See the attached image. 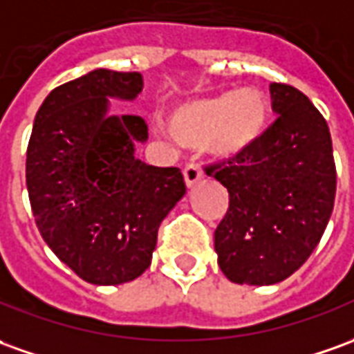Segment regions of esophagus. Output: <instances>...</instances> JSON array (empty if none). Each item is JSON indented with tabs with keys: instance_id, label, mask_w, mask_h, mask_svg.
<instances>
[{
	"instance_id": "1",
	"label": "esophagus",
	"mask_w": 354,
	"mask_h": 354,
	"mask_svg": "<svg viewBox=\"0 0 354 354\" xmlns=\"http://www.w3.org/2000/svg\"><path fill=\"white\" fill-rule=\"evenodd\" d=\"M183 177H185V185H187L189 189H192V187L202 179V169L198 165H187L185 171H183Z\"/></svg>"
}]
</instances>
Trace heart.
<instances>
[{
	"instance_id": "obj_1",
	"label": "heart",
	"mask_w": 354,
	"mask_h": 354,
	"mask_svg": "<svg viewBox=\"0 0 354 354\" xmlns=\"http://www.w3.org/2000/svg\"><path fill=\"white\" fill-rule=\"evenodd\" d=\"M272 104L262 90L247 86L187 100L165 113L169 135L179 145L208 153L216 162H239L264 138Z\"/></svg>"
}]
</instances>
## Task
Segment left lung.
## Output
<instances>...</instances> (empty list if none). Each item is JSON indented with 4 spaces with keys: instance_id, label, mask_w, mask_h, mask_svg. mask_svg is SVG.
I'll return each mask as SVG.
<instances>
[{
    "instance_id": "1",
    "label": "left lung",
    "mask_w": 354,
    "mask_h": 354,
    "mask_svg": "<svg viewBox=\"0 0 354 354\" xmlns=\"http://www.w3.org/2000/svg\"><path fill=\"white\" fill-rule=\"evenodd\" d=\"M277 121L239 162L209 167L229 192L214 233L229 281L274 285L308 260L330 221L335 163L326 119L301 90L270 84Z\"/></svg>"
}]
</instances>
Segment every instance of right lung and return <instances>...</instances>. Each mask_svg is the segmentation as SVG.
<instances>
[{
    "label": "right lung",
    "mask_w": 354,
    "mask_h": 354,
    "mask_svg": "<svg viewBox=\"0 0 354 354\" xmlns=\"http://www.w3.org/2000/svg\"><path fill=\"white\" fill-rule=\"evenodd\" d=\"M140 73L94 69L51 90L34 117L26 189L46 245L94 285L133 281L152 262L158 227L187 192L177 167L136 158L148 140L138 115H113L133 102Z\"/></svg>",
    "instance_id": "obj_1"
}]
</instances>
